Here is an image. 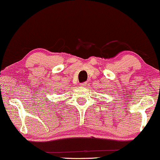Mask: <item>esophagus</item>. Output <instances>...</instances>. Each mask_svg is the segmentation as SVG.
Instances as JSON below:
<instances>
[{"instance_id":"1","label":"esophagus","mask_w":160,"mask_h":160,"mask_svg":"<svg viewBox=\"0 0 160 160\" xmlns=\"http://www.w3.org/2000/svg\"><path fill=\"white\" fill-rule=\"evenodd\" d=\"M80 86H82V87H85L87 85V82H82V83H80Z\"/></svg>"}]
</instances>
